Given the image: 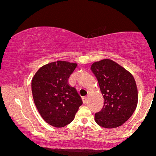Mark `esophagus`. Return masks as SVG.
<instances>
[{
    "label": "esophagus",
    "mask_w": 156,
    "mask_h": 156,
    "mask_svg": "<svg viewBox=\"0 0 156 156\" xmlns=\"http://www.w3.org/2000/svg\"><path fill=\"white\" fill-rule=\"evenodd\" d=\"M82 101H83V104H86V103H87L88 98H87V97H83V98H82Z\"/></svg>",
    "instance_id": "1"
}]
</instances>
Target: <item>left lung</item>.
<instances>
[{"mask_svg":"<svg viewBox=\"0 0 156 156\" xmlns=\"http://www.w3.org/2000/svg\"><path fill=\"white\" fill-rule=\"evenodd\" d=\"M91 69L104 98V105L100 112L95 114V121L102 127H119L132 115L138 103L134 76L109 59L94 62Z\"/></svg>","mask_w":156,"mask_h":156,"instance_id":"8db88e82","label":"left lung"}]
</instances>
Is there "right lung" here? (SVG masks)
I'll return each instance as SVG.
<instances>
[{
    "label": "right lung",
    "instance_id": "obj_1",
    "mask_svg": "<svg viewBox=\"0 0 156 156\" xmlns=\"http://www.w3.org/2000/svg\"><path fill=\"white\" fill-rule=\"evenodd\" d=\"M76 63L58 60L41 67L31 81L33 98L42 118L53 127L69 125L82 101L68 79Z\"/></svg>",
    "mask_w": 156,
    "mask_h": 156
}]
</instances>
